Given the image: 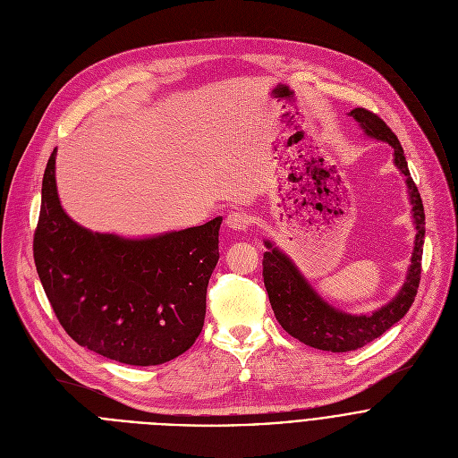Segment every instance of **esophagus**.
I'll return each instance as SVG.
<instances>
[{
    "instance_id": "34e87169",
    "label": "esophagus",
    "mask_w": 458,
    "mask_h": 458,
    "mask_svg": "<svg viewBox=\"0 0 458 458\" xmlns=\"http://www.w3.org/2000/svg\"><path fill=\"white\" fill-rule=\"evenodd\" d=\"M226 226L233 232H246L248 226H250V217L242 212H232L226 217Z\"/></svg>"
}]
</instances>
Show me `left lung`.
I'll list each match as a JSON object with an SVG mask.
<instances>
[{"label":"left lung","instance_id":"8db88e82","mask_svg":"<svg viewBox=\"0 0 458 458\" xmlns=\"http://www.w3.org/2000/svg\"><path fill=\"white\" fill-rule=\"evenodd\" d=\"M350 115L360 124L362 132L368 138L387 143L394 148V165L406 177L417 233L410 268L399 293L371 313H346L326 302L299 272L293 260L279 246H276V242L265 241L268 251H265L263 257L265 286L279 324L292 337L306 346L334 353L362 348L364 344L380 337L408 313L420 283V260L426 233V217L420 193L410 175L408 161L397 136L391 132V128L378 115L366 108H353Z\"/></svg>","mask_w":458,"mask_h":458}]
</instances>
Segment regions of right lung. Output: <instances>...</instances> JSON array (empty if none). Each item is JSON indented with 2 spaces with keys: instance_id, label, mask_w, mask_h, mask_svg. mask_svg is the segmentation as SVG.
<instances>
[{
  "instance_id": "add662e5",
  "label": "right lung",
  "mask_w": 458,
  "mask_h": 458,
  "mask_svg": "<svg viewBox=\"0 0 458 458\" xmlns=\"http://www.w3.org/2000/svg\"><path fill=\"white\" fill-rule=\"evenodd\" d=\"M55 152L43 175L34 260L64 332L130 366L179 357L203 330L223 217L141 239L92 232L61 207Z\"/></svg>"
}]
</instances>
